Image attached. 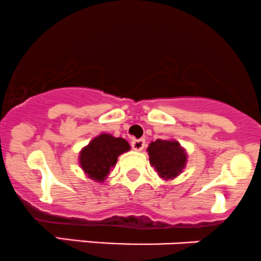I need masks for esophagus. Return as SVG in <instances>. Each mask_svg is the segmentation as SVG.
Masks as SVG:
<instances>
[{
  "instance_id": "obj_1",
  "label": "esophagus",
  "mask_w": 261,
  "mask_h": 261,
  "mask_svg": "<svg viewBox=\"0 0 261 261\" xmlns=\"http://www.w3.org/2000/svg\"><path fill=\"white\" fill-rule=\"evenodd\" d=\"M130 146L134 150H142L146 147V141L144 139H134V141H132Z\"/></svg>"
}]
</instances>
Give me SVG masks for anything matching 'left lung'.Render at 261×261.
<instances>
[{
	"instance_id": "8db88e82",
	"label": "left lung",
	"mask_w": 261,
	"mask_h": 261,
	"mask_svg": "<svg viewBox=\"0 0 261 261\" xmlns=\"http://www.w3.org/2000/svg\"><path fill=\"white\" fill-rule=\"evenodd\" d=\"M147 152L150 165L155 168L161 178H174L186 167V150L177 141L157 139L155 142H150Z\"/></svg>"
}]
</instances>
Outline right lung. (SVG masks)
I'll list each match as a JSON object with an SVG mask.
<instances>
[{
	"label": "right lung",
	"instance_id": "add662e5",
	"mask_svg": "<svg viewBox=\"0 0 261 261\" xmlns=\"http://www.w3.org/2000/svg\"><path fill=\"white\" fill-rule=\"evenodd\" d=\"M129 149L130 146L125 139L115 138L108 133L99 134L80 150V167L89 178L103 182L117 163L118 157Z\"/></svg>",
	"mask_w": 261,
	"mask_h": 261
}]
</instances>
